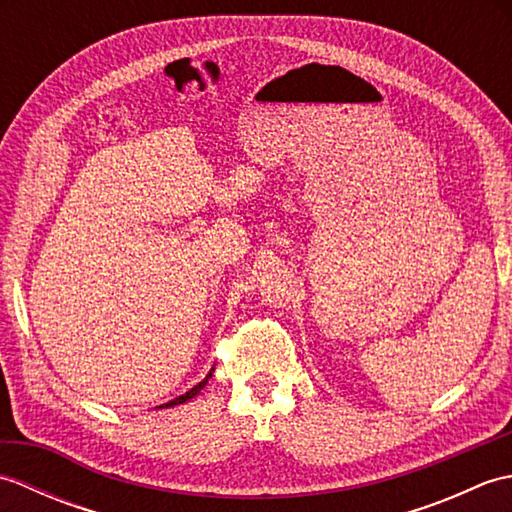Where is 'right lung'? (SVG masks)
<instances>
[{"mask_svg":"<svg viewBox=\"0 0 512 512\" xmlns=\"http://www.w3.org/2000/svg\"><path fill=\"white\" fill-rule=\"evenodd\" d=\"M213 372H215V367H211V372L206 374V378L202 380V383H198V385H195V387H191V389L187 391V394H182V396H178V398H173V400L165 402V405H160L158 409H165V407H176V405H182V402H187V400H191V398L198 396V394H200V389H202L206 383H209V378L213 376Z\"/></svg>","mask_w":512,"mask_h":512,"instance_id":"add662e5","label":"right lung"}]
</instances>
